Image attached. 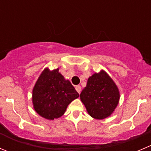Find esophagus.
<instances>
[{
    "label": "esophagus",
    "mask_w": 151,
    "mask_h": 151,
    "mask_svg": "<svg viewBox=\"0 0 151 151\" xmlns=\"http://www.w3.org/2000/svg\"><path fill=\"white\" fill-rule=\"evenodd\" d=\"M75 88H76V90H77V91L79 93H80V92H81V91H82L81 86H77L75 87Z\"/></svg>",
    "instance_id": "obj_1"
}]
</instances>
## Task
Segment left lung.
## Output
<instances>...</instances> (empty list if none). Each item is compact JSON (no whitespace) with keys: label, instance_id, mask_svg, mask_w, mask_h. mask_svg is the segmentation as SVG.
Instances as JSON below:
<instances>
[{"label":"left lung","instance_id":"obj_1","mask_svg":"<svg viewBox=\"0 0 151 151\" xmlns=\"http://www.w3.org/2000/svg\"><path fill=\"white\" fill-rule=\"evenodd\" d=\"M80 99L91 116L102 119L110 116L117 106L119 93L112 79L101 71L89 77Z\"/></svg>","mask_w":151,"mask_h":151}]
</instances>
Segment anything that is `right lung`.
<instances>
[{
	"label": "right lung",
	"mask_w": 151,
	"mask_h": 151,
	"mask_svg": "<svg viewBox=\"0 0 151 151\" xmlns=\"http://www.w3.org/2000/svg\"><path fill=\"white\" fill-rule=\"evenodd\" d=\"M79 93L59 69L46 68L37 81L32 91V102L36 112L48 119L59 118L65 113L70 102Z\"/></svg>",
	"instance_id": "obj_1"
}]
</instances>
